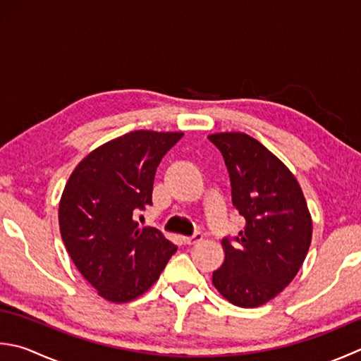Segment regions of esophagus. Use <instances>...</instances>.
Segmentation results:
<instances>
[{
	"label": "esophagus",
	"mask_w": 361,
	"mask_h": 361,
	"mask_svg": "<svg viewBox=\"0 0 361 361\" xmlns=\"http://www.w3.org/2000/svg\"><path fill=\"white\" fill-rule=\"evenodd\" d=\"M202 239H203L202 233H195V235H192V236L183 238V243H185L186 245H194V244H197V243H200Z\"/></svg>",
	"instance_id": "esophagus-1"
}]
</instances>
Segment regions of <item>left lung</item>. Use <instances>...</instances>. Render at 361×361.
Listing matches in <instances>:
<instances>
[{
	"label": "left lung",
	"mask_w": 361,
	"mask_h": 361,
	"mask_svg": "<svg viewBox=\"0 0 361 361\" xmlns=\"http://www.w3.org/2000/svg\"><path fill=\"white\" fill-rule=\"evenodd\" d=\"M208 139L222 153L231 183V202L245 227L224 238V264L213 283L243 308L269 302L291 283L312 243V217L298 180L277 157L244 133Z\"/></svg>",
	"instance_id": "obj_1"
}]
</instances>
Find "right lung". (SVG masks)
Segmentation results:
<instances>
[{"instance_id": "add662e5", "label": "right lung", "mask_w": 361, "mask_h": 361, "mask_svg": "<svg viewBox=\"0 0 361 361\" xmlns=\"http://www.w3.org/2000/svg\"><path fill=\"white\" fill-rule=\"evenodd\" d=\"M183 133L133 131L98 147L70 175L59 203L62 241L98 294L122 303L150 288L176 252L134 216L152 204L161 159Z\"/></svg>"}]
</instances>
